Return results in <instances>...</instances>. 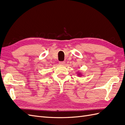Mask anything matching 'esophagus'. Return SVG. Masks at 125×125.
I'll use <instances>...</instances> for the list:
<instances>
[{
    "label": "esophagus",
    "instance_id": "obj_1",
    "mask_svg": "<svg viewBox=\"0 0 125 125\" xmlns=\"http://www.w3.org/2000/svg\"><path fill=\"white\" fill-rule=\"evenodd\" d=\"M65 63V62H64V61H62V62H59V64L60 65H64Z\"/></svg>",
    "mask_w": 125,
    "mask_h": 125
}]
</instances>
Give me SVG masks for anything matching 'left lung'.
Instances as JSON below:
<instances>
[{
  "label": "left lung",
  "mask_w": 125,
  "mask_h": 125,
  "mask_svg": "<svg viewBox=\"0 0 125 125\" xmlns=\"http://www.w3.org/2000/svg\"><path fill=\"white\" fill-rule=\"evenodd\" d=\"M78 73V74H77V75H78V76H79V77H80V76H81H81L82 75V73Z\"/></svg>",
  "instance_id": "8db88e82"
}]
</instances>
